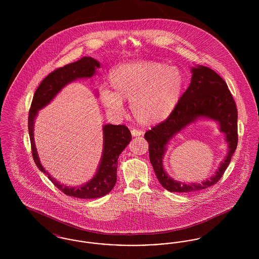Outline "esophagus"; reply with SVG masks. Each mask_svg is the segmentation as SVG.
Segmentation results:
<instances>
[{"label":"esophagus","mask_w":259,"mask_h":259,"mask_svg":"<svg viewBox=\"0 0 259 259\" xmlns=\"http://www.w3.org/2000/svg\"><path fill=\"white\" fill-rule=\"evenodd\" d=\"M131 134L133 137H139V136H142L144 134V132L142 130H138V129H133L131 131Z\"/></svg>","instance_id":"obj_1"}]
</instances>
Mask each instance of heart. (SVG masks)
I'll return each instance as SVG.
<instances>
[{"label":"heart","instance_id":"1","mask_svg":"<svg viewBox=\"0 0 259 259\" xmlns=\"http://www.w3.org/2000/svg\"><path fill=\"white\" fill-rule=\"evenodd\" d=\"M110 90H104L101 100L114 114H122L123 100L141 125L165 120L176 109L184 88L182 72L165 63L139 61L115 67L110 74Z\"/></svg>","mask_w":259,"mask_h":259}]
</instances>
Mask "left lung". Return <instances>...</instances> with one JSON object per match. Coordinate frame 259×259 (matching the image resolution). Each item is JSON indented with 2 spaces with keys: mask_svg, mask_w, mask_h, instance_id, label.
Segmentation results:
<instances>
[{
  "mask_svg": "<svg viewBox=\"0 0 259 259\" xmlns=\"http://www.w3.org/2000/svg\"><path fill=\"white\" fill-rule=\"evenodd\" d=\"M191 82L176 109L160 123L145 134L148 143L149 160L161 185L171 192H190L215 185L227 169L238 145V111L226 82L213 70L204 66L192 68ZM199 117L217 120L227 135L229 154L209 180L202 184L186 185L171 179L163 171L161 158L167 142L185 125Z\"/></svg>",
  "mask_w": 259,
  "mask_h": 259,
  "instance_id": "1",
  "label": "left lung"
}]
</instances>
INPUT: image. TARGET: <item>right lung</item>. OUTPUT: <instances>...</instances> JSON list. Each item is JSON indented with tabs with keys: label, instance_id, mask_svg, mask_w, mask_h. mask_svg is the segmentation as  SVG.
Returning <instances> with one entry per match:
<instances>
[{
	"label": "right lung",
	"instance_id": "add662e5",
	"mask_svg": "<svg viewBox=\"0 0 259 259\" xmlns=\"http://www.w3.org/2000/svg\"><path fill=\"white\" fill-rule=\"evenodd\" d=\"M99 68L100 64L97 60L93 59L92 57H83L78 61L54 70L42 79L37 87L29 111L28 129L33 159L41 172L48 174L39 162L34 141L33 128L37 111L46 107L62 88L69 82L76 78L91 77ZM103 130L104 150L102 159L96 175L87 185L79 187H67L57 183L48 174L51 183L66 195L81 199H94L105 196L114 187L116 183L118 156L123 151L124 148L128 146L132 137L128 127L121 124H107L104 126Z\"/></svg>",
	"mask_w": 259,
	"mask_h": 259
}]
</instances>
